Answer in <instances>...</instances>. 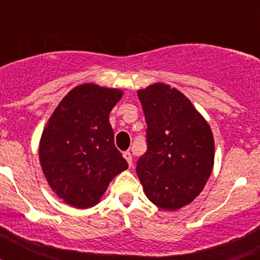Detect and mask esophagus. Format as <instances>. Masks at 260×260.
Masks as SVG:
<instances>
[{
	"mask_svg": "<svg viewBox=\"0 0 260 260\" xmlns=\"http://www.w3.org/2000/svg\"><path fill=\"white\" fill-rule=\"evenodd\" d=\"M123 157H125V160L127 161L128 167L132 168L133 167V157H132V153L128 152V151H126V152H123Z\"/></svg>",
	"mask_w": 260,
	"mask_h": 260,
	"instance_id": "1",
	"label": "esophagus"
}]
</instances>
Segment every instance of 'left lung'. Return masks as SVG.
Returning a JSON list of instances; mask_svg holds the SVG:
<instances>
[{"label": "left lung", "instance_id": "1", "mask_svg": "<svg viewBox=\"0 0 260 260\" xmlns=\"http://www.w3.org/2000/svg\"><path fill=\"white\" fill-rule=\"evenodd\" d=\"M147 122L148 150L137 162L147 198L165 211L191 203L215 162L210 125L181 91L165 83L138 89Z\"/></svg>", "mask_w": 260, "mask_h": 260}]
</instances>
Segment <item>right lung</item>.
I'll use <instances>...</instances> for the list:
<instances>
[{
  "mask_svg": "<svg viewBox=\"0 0 260 260\" xmlns=\"http://www.w3.org/2000/svg\"><path fill=\"white\" fill-rule=\"evenodd\" d=\"M123 91L95 83L74 87L48 119L39 144V160L48 185L66 204L93 207L109 182L127 169L114 146L109 113Z\"/></svg>",
  "mask_w": 260,
  "mask_h": 260,
  "instance_id": "obj_1",
  "label": "right lung"
}]
</instances>
